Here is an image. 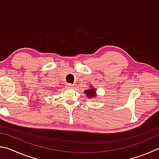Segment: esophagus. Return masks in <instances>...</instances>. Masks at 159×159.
<instances>
[{
	"label": "esophagus",
	"instance_id": "34e87169",
	"mask_svg": "<svg viewBox=\"0 0 159 159\" xmlns=\"http://www.w3.org/2000/svg\"><path fill=\"white\" fill-rule=\"evenodd\" d=\"M67 87L68 88H70V89H73L75 87V85L74 84H71V83H68V84L67 85Z\"/></svg>",
	"mask_w": 159,
	"mask_h": 159
}]
</instances>
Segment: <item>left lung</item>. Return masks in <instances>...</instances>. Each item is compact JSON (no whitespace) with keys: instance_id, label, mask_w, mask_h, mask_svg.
Masks as SVG:
<instances>
[{"instance_id":"obj_1","label":"left lung","mask_w":159,"mask_h":159,"mask_svg":"<svg viewBox=\"0 0 159 159\" xmlns=\"http://www.w3.org/2000/svg\"><path fill=\"white\" fill-rule=\"evenodd\" d=\"M85 91L86 96L88 97H94L95 96V89H89Z\"/></svg>"}]
</instances>
